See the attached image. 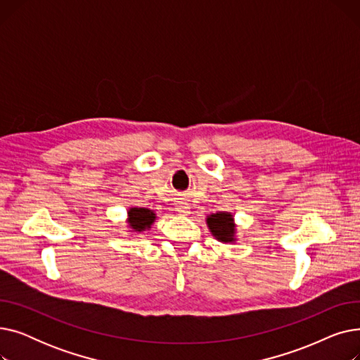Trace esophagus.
<instances>
[{
    "label": "esophagus",
    "mask_w": 360,
    "mask_h": 360,
    "mask_svg": "<svg viewBox=\"0 0 360 360\" xmlns=\"http://www.w3.org/2000/svg\"><path fill=\"white\" fill-rule=\"evenodd\" d=\"M175 207H176V212H178V213H181V214H184V216H188V214H190V205H188L186 202H184V201H178Z\"/></svg>",
    "instance_id": "34e87169"
}]
</instances>
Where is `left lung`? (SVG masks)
<instances>
[{
  "label": "left lung",
  "instance_id": "1",
  "mask_svg": "<svg viewBox=\"0 0 360 360\" xmlns=\"http://www.w3.org/2000/svg\"><path fill=\"white\" fill-rule=\"evenodd\" d=\"M207 226L212 232V235L220 242H235V221L233 216L226 212L213 213L207 216Z\"/></svg>",
  "mask_w": 360,
  "mask_h": 360
}]
</instances>
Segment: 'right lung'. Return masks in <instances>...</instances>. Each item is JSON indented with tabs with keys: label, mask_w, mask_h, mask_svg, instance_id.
Returning a JSON list of instances; mask_svg holds the SVG:
<instances>
[{
	"label": "right lung",
	"mask_w": 360,
	"mask_h": 360,
	"mask_svg": "<svg viewBox=\"0 0 360 360\" xmlns=\"http://www.w3.org/2000/svg\"><path fill=\"white\" fill-rule=\"evenodd\" d=\"M156 214L153 210L144 209V207H131L128 210V226L132 232H144L151 228L155 223Z\"/></svg>",
	"instance_id": "1"
}]
</instances>
